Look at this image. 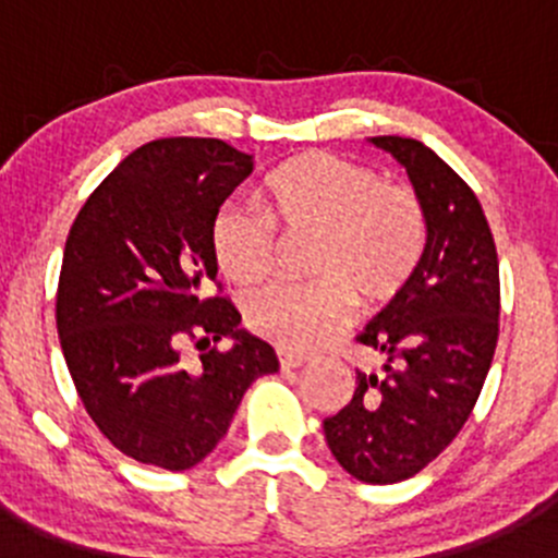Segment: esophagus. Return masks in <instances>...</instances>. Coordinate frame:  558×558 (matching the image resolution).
Returning <instances> with one entry per match:
<instances>
[{"mask_svg":"<svg viewBox=\"0 0 558 558\" xmlns=\"http://www.w3.org/2000/svg\"><path fill=\"white\" fill-rule=\"evenodd\" d=\"M278 362L283 369H294V367H302V364L307 362V356H302V353H294V351H280Z\"/></svg>","mask_w":558,"mask_h":558,"instance_id":"obj_1","label":"esophagus"}]
</instances>
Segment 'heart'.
Segmentation results:
<instances>
[{
    "mask_svg": "<svg viewBox=\"0 0 558 558\" xmlns=\"http://www.w3.org/2000/svg\"><path fill=\"white\" fill-rule=\"evenodd\" d=\"M278 232L313 234L307 272L315 280L275 283L245 296L256 335L289 351H311L348 326L356 296L393 300L413 278L426 247V210L410 185L373 167L313 150L286 161L264 183V216L227 202L210 227L218 267L238 283L262 280L278 256Z\"/></svg>",
    "mask_w": 558,
    "mask_h": 558,
    "instance_id": "heart-1",
    "label": "heart"
}]
</instances>
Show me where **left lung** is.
I'll return each mask as SVG.
<instances>
[{
    "mask_svg": "<svg viewBox=\"0 0 558 558\" xmlns=\"http://www.w3.org/2000/svg\"><path fill=\"white\" fill-rule=\"evenodd\" d=\"M410 174L426 210L413 278L356 342L384 353L353 399L324 418L326 446L364 483H399L446 451L475 408L499 337V262L475 191L410 137H373Z\"/></svg>",
    "mask_w": 558,
    "mask_h": 558,
    "instance_id": "left-lung-1",
    "label": "left lung"
}]
</instances>
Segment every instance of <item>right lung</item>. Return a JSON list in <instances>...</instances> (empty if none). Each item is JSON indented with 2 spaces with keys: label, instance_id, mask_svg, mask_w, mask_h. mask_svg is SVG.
I'll use <instances>...</instances> for the list:
<instances>
[{
  "label": "right lung",
  "instance_id": "1",
  "mask_svg": "<svg viewBox=\"0 0 558 558\" xmlns=\"http://www.w3.org/2000/svg\"><path fill=\"white\" fill-rule=\"evenodd\" d=\"M251 172L253 156L223 140H154L107 174L70 229L56 291L66 369L99 432L140 464H199L247 386L278 373L272 345L238 329L210 245L218 207ZM213 282L218 295L206 294ZM185 336L203 351L196 363L179 351ZM221 336L235 340L229 352Z\"/></svg>",
  "mask_w": 558,
  "mask_h": 558
}]
</instances>
